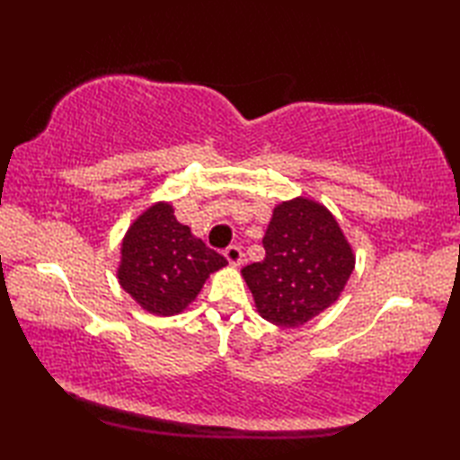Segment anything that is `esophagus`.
<instances>
[{
  "instance_id": "esophagus-1",
  "label": "esophagus",
  "mask_w": 460,
  "mask_h": 460,
  "mask_svg": "<svg viewBox=\"0 0 460 460\" xmlns=\"http://www.w3.org/2000/svg\"><path fill=\"white\" fill-rule=\"evenodd\" d=\"M225 257H227L229 265L239 267L241 261H243V251H241V247H237V245H229L227 249H225Z\"/></svg>"
}]
</instances>
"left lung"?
Returning a JSON list of instances; mask_svg holds the SVG:
<instances>
[{
    "mask_svg": "<svg viewBox=\"0 0 460 460\" xmlns=\"http://www.w3.org/2000/svg\"><path fill=\"white\" fill-rule=\"evenodd\" d=\"M265 259L243 267L259 314L298 328L334 305L354 270V252L332 213L316 201L280 203L262 237Z\"/></svg>",
    "mask_w": 460,
    "mask_h": 460,
    "instance_id": "8db88e82",
    "label": "left lung"
}]
</instances>
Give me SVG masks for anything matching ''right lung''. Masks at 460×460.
Listing matches in <instances>:
<instances>
[{
  "mask_svg": "<svg viewBox=\"0 0 460 460\" xmlns=\"http://www.w3.org/2000/svg\"><path fill=\"white\" fill-rule=\"evenodd\" d=\"M120 251V287L158 316L178 314L199 295L211 272L227 265L221 252L175 219L170 203L146 209L126 233Z\"/></svg>",
  "mask_w": 460,
  "mask_h": 460,
  "instance_id": "obj_1",
  "label": "right lung"
}]
</instances>
